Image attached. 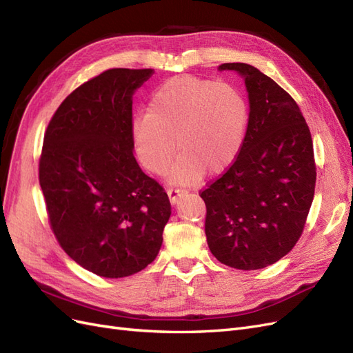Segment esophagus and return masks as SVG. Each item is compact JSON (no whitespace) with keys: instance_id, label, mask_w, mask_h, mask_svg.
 <instances>
[{"instance_id":"1","label":"esophagus","mask_w":353,"mask_h":353,"mask_svg":"<svg viewBox=\"0 0 353 353\" xmlns=\"http://www.w3.org/2000/svg\"><path fill=\"white\" fill-rule=\"evenodd\" d=\"M168 196H169V200L172 203H176L179 200L181 196H184L187 193V190L184 188H178V187H169L168 190Z\"/></svg>"}]
</instances>
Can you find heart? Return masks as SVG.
Instances as JSON below:
<instances>
[{
    "instance_id": "heart-1",
    "label": "heart",
    "mask_w": 353,
    "mask_h": 353,
    "mask_svg": "<svg viewBox=\"0 0 353 353\" xmlns=\"http://www.w3.org/2000/svg\"><path fill=\"white\" fill-rule=\"evenodd\" d=\"M249 122L244 95L230 83L175 77L153 92L145 114L137 116L131 135L141 165L152 174L170 170L174 183L188 184L203 170L215 175L237 159Z\"/></svg>"
}]
</instances>
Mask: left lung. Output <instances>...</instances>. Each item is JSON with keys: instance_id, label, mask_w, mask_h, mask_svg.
Segmentation results:
<instances>
[{"instance_id": "8db88e82", "label": "left lung", "mask_w": 353, "mask_h": 353, "mask_svg": "<svg viewBox=\"0 0 353 353\" xmlns=\"http://www.w3.org/2000/svg\"><path fill=\"white\" fill-rule=\"evenodd\" d=\"M219 69L243 74L250 113L237 159L200 191L205 232L221 263L261 270L290 252L303 232L316 181L312 137L297 103L274 79L245 63Z\"/></svg>"}]
</instances>
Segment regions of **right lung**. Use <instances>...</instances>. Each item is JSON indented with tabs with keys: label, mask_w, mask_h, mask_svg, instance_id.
<instances>
[{
	"label": "right lung",
	"mask_w": 353,
	"mask_h": 353,
	"mask_svg": "<svg viewBox=\"0 0 353 353\" xmlns=\"http://www.w3.org/2000/svg\"><path fill=\"white\" fill-rule=\"evenodd\" d=\"M152 74L104 70L63 100L44 134L39 185L51 231L74 262L105 279L152 263L170 216L165 188L132 153V94Z\"/></svg>",
	"instance_id": "1"
}]
</instances>
